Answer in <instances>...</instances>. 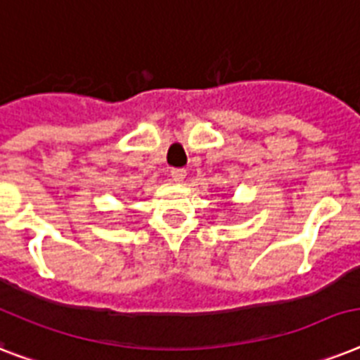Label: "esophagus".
<instances>
[{
    "label": "esophagus",
    "mask_w": 360,
    "mask_h": 360,
    "mask_svg": "<svg viewBox=\"0 0 360 360\" xmlns=\"http://www.w3.org/2000/svg\"><path fill=\"white\" fill-rule=\"evenodd\" d=\"M169 177H172L175 183H183V181H185V177H186V169H183V168L172 169V172H169Z\"/></svg>",
    "instance_id": "1"
}]
</instances>
